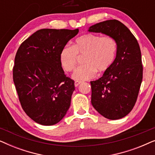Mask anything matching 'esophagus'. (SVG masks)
Instances as JSON below:
<instances>
[{"instance_id":"1","label":"esophagus","mask_w":155,"mask_h":155,"mask_svg":"<svg viewBox=\"0 0 155 155\" xmlns=\"http://www.w3.org/2000/svg\"><path fill=\"white\" fill-rule=\"evenodd\" d=\"M80 84H81V82H79V81H75V87H78L80 85Z\"/></svg>"}]
</instances>
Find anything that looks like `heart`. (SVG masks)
Masks as SVG:
<instances>
[{"label":"heart","instance_id":"heart-1","mask_svg":"<svg viewBox=\"0 0 155 155\" xmlns=\"http://www.w3.org/2000/svg\"><path fill=\"white\" fill-rule=\"evenodd\" d=\"M116 51L117 44L114 38L86 34L78 37L73 46H64L59 58L62 67L69 72L76 66L78 54H85L84 64L78 67L72 76L74 80L80 82L94 78L97 72L103 74L109 71L115 61Z\"/></svg>","mask_w":155,"mask_h":155}]
</instances>
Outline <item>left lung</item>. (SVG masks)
<instances>
[{
	"label": "left lung",
	"mask_w": 155,
	"mask_h": 155,
	"mask_svg": "<svg viewBox=\"0 0 155 155\" xmlns=\"http://www.w3.org/2000/svg\"><path fill=\"white\" fill-rule=\"evenodd\" d=\"M87 31L109 36L117 44L116 58L111 68L102 77L90 82L91 102L104 117L120 119L133 109L143 80L138 42L128 27L116 20L97 23Z\"/></svg>",
	"instance_id": "obj_1"
}]
</instances>
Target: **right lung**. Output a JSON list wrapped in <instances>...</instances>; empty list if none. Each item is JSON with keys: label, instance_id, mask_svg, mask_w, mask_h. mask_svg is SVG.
I'll return each mask as SVG.
<instances>
[{"label": "right lung", "instance_id": "1", "mask_svg": "<svg viewBox=\"0 0 155 155\" xmlns=\"http://www.w3.org/2000/svg\"><path fill=\"white\" fill-rule=\"evenodd\" d=\"M78 31L39 29L23 41L17 51L14 84L23 110L37 124H56L69 109L75 84L65 75L59 56Z\"/></svg>", "mask_w": 155, "mask_h": 155}]
</instances>
